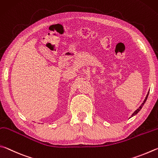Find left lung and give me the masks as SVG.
I'll list each match as a JSON object with an SVG mask.
<instances>
[{"mask_svg": "<svg viewBox=\"0 0 158 158\" xmlns=\"http://www.w3.org/2000/svg\"><path fill=\"white\" fill-rule=\"evenodd\" d=\"M148 94H149V92H148V94H147V95H146V98H145V99H144V101H143V103H142V105H141V106H139V108H138L137 110H135V111L134 112V113H133V114H132V116H131V117H133V116H135V115H136V114H137V113H138V112H139L140 111V110H141V109H142V107H143V105H144V103H145V102H146V100H147V98H148Z\"/></svg>", "mask_w": 158, "mask_h": 158, "instance_id": "obj_1", "label": "left lung"}]
</instances>
